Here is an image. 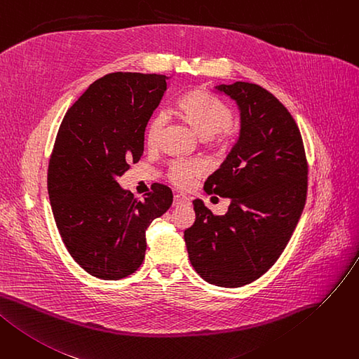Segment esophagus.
Returning <instances> with one entry per match:
<instances>
[{
	"mask_svg": "<svg viewBox=\"0 0 359 359\" xmlns=\"http://www.w3.org/2000/svg\"><path fill=\"white\" fill-rule=\"evenodd\" d=\"M184 203H189V198L183 194H176L175 199H173V206H180Z\"/></svg>",
	"mask_w": 359,
	"mask_h": 359,
	"instance_id": "34e87169",
	"label": "esophagus"
}]
</instances>
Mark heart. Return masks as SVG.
Wrapping results in <instances>:
<instances>
[{
  "label": "heart",
  "instance_id": "1",
  "mask_svg": "<svg viewBox=\"0 0 359 359\" xmlns=\"http://www.w3.org/2000/svg\"><path fill=\"white\" fill-rule=\"evenodd\" d=\"M179 115L202 138H209L219 133L231 124V109L217 98L201 89L186 92L176 104ZM164 126V116L154 115L147 126L146 138L149 144H154L161 128ZM202 172V167L194 160H176L170 164L167 177L179 187L189 186L190 180Z\"/></svg>",
  "mask_w": 359,
  "mask_h": 359
}]
</instances>
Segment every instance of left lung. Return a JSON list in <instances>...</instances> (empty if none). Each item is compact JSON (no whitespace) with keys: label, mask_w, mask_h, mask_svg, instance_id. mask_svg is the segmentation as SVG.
<instances>
[{"label":"left lung","mask_w":359,"mask_h":359,"mask_svg":"<svg viewBox=\"0 0 359 359\" xmlns=\"http://www.w3.org/2000/svg\"><path fill=\"white\" fill-rule=\"evenodd\" d=\"M213 89L236 104L240 133L203 189L231 203L215 215L194 201L184 243L205 281L233 289L259 278L287 245L306 202L307 163L299 127L273 93L248 82Z\"/></svg>","instance_id":"1"}]
</instances>
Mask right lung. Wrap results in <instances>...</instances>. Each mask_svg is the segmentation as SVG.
<instances>
[{
  "label": "right lung",
  "instance_id": "1",
  "mask_svg": "<svg viewBox=\"0 0 359 359\" xmlns=\"http://www.w3.org/2000/svg\"><path fill=\"white\" fill-rule=\"evenodd\" d=\"M156 74H116L95 81L60 124L47 173L53 217L65 247L90 276L119 280L146 255V231L172 206L156 183L144 201L118 183L144 151V133L167 89Z\"/></svg>",
  "mask_w": 359,
  "mask_h": 359
}]
</instances>
